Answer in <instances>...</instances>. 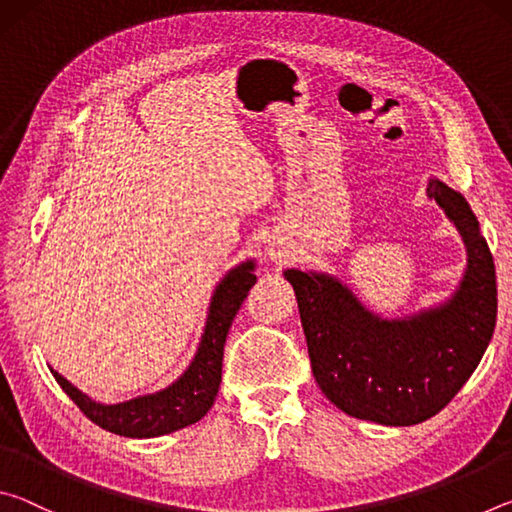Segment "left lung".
Returning a JSON list of instances; mask_svg holds the SVG:
<instances>
[{
	"mask_svg": "<svg viewBox=\"0 0 512 512\" xmlns=\"http://www.w3.org/2000/svg\"><path fill=\"white\" fill-rule=\"evenodd\" d=\"M433 198L467 244L461 289L440 309L411 320H381L329 275L291 268L311 372L341 411L409 427L443 411L479 366L497 323V275L488 241L465 198L429 180Z\"/></svg>",
	"mask_w": 512,
	"mask_h": 512,
	"instance_id": "left-lung-1",
	"label": "left lung"
}]
</instances>
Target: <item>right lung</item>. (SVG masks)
<instances>
[{
	"label": "right lung",
	"mask_w": 512,
	"mask_h": 512,
	"mask_svg": "<svg viewBox=\"0 0 512 512\" xmlns=\"http://www.w3.org/2000/svg\"><path fill=\"white\" fill-rule=\"evenodd\" d=\"M253 268V262H246L223 277L212 298L201 348H198L192 366L164 391L106 406L92 402L56 370H51V375L69 395V400L79 406L85 418L117 436L153 438L189 427L212 409L216 393H219L225 336L230 332L239 307L244 305L248 291L257 282Z\"/></svg>",
	"instance_id": "1"
}]
</instances>
